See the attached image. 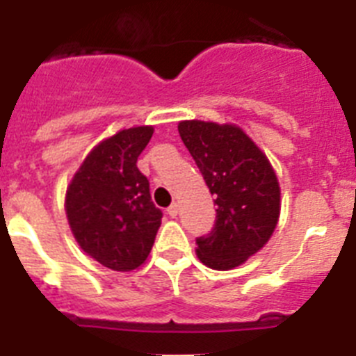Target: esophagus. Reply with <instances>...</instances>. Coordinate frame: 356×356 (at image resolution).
<instances>
[{
	"label": "esophagus",
	"instance_id": "esophagus-1",
	"mask_svg": "<svg viewBox=\"0 0 356 356\" xmlns=\"http://www.w3.org/2000/svg\"><path fill=\"white\" fill-rule=\"evenodd\" d=\"M168 213H169V217L178 216V205H176V203H172V205L168 209Z\"/></svg>",
	"mask_w": 356,
	"mask_h": 356
}]
</instances>
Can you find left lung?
Wrapping results in <instances>:
<instances>
[{"label":"left lung","mask_w":356,"mask_h":356,"mask_svg":"<svg viewBox=\"0 0 356 356\" xmlns=\"http://www.w3.org/2000/svg\"><path fill=\"white\" fill-rule=\"evenodd\" d=\"M178 131L217 205L212 232L196 238L197 257L212 269L241 266L278 222L280 185L271 163L232 124L184 121Z\"/></svg>","instance_id":"obj_1"}]
</instances>
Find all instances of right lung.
Returning <instances> with one entry per match:
<instances>
[{"mask_svg": "<svg viewBox=\"0 0 356 356\" xmlns=\"http://www.w3.org/2000/svg\"><path fill=\"white\" fill-rule=\"evenodd\" d=\"M151 135V127L130 128L97 144L65 196L69 225L81 250L114 271L144 264L162 221L149 181L137 168Z\"/></svg>", "mask_w": 356, "mask_h": 356, "instance_id": "obj_1", "label": "right lung"}]
</instances>
